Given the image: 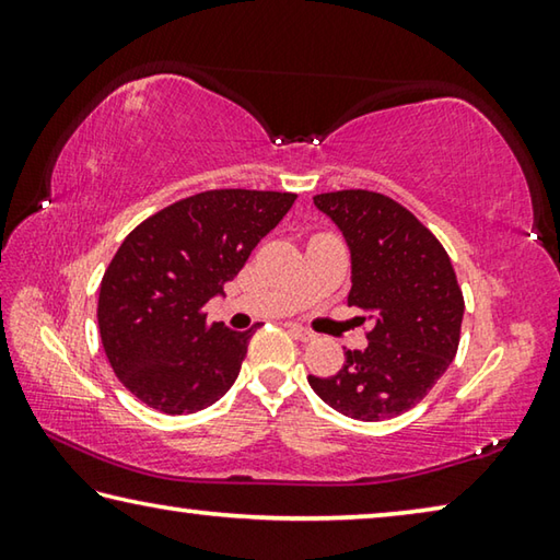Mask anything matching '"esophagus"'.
Listing matches in <instances>:
<instances>
[{
	"instance_id": "34e87169",
	"label": "esophagus",
	"mask_w": 560,
	"mask_h": 560,
	"mask_svg": "<svg viewBox=\"0 0 560 560\" xmlns=\"http://www.w3.org/2000/svg\"><path fill=\"white\" fill-rule=\"evenodd\" d=\"M287 328H289V334H293L299 340H303V343H308V340L316 338V334H311L308 328H303V326H299V324H289Z\"/></svg>"
}]
</instances>
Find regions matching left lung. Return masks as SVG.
Returning <instances> with one entry per match:
<instances>
[{"instance_id": "left-lung-1", "label": "left lung", "mask_w": 560, "mask_h": 560, "mask_svg": "<svg viewBox=\"0 0 560 560\" xmlns=\"http://www.w3.org/2000/svg\"><path fill=\"white\" fill-rule=\"evenodd\" d=\"M350 252L348 306L373 328L336 375H308L326 405L360 422L390 420L428 395L457 355L464 299L434 234L402 205L368 189L314 197ZM363 320V318H360Z\"/></svg>"}]
</instances>
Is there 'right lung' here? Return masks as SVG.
Masks as SVG:
<instances>
[{
  "label": "right lung",
  "instance_id": "1",
  "mask_svg": "<svg viewBox=\"0 0 560 560\" xmlns=\"http://www.w3.org/2000/svg\"><path fill=\"white\" fill-rule=\"evenodd\" d=\"M296 195L210 189L136 226L113 257L98 293V328L120 383L153 410L187 415L234 385L252 330L207 324L254 246Z\"/></svg>",
  "mask_w": 560,
  "mask_h": 560
}]
</instances>
